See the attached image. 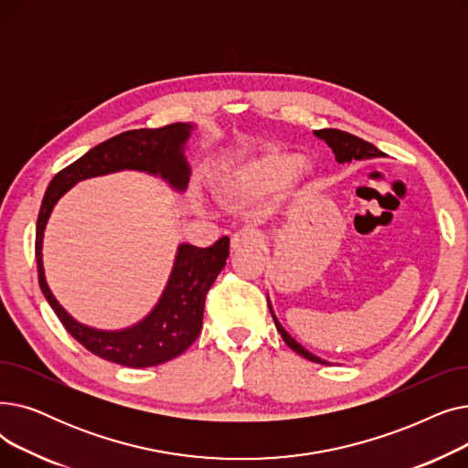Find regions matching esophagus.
Returning <instances> with one entry per match:
<instances>
[{"label": "esophagus", "mask_w": 468, "mask_h": 468, "mask_svg": "<svg viewBox=\"0 0 468 468\" xmlns=\"http://www.w3.org/2000/svg\"><path fill=\"white\" fill-rule=\"evenodd\" d=\"M263 237L260 231L256 229H239L237 233H233L231 237V250H242V249H249V247H258V244H261Z\"/></svg>", "instance_id": "obj_1"}]
</instances>
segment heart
<instances>
[{"label":"heart","mask_w":468,"mask_h":468,"mask_svg":"<svg viewBox=\"0 0 468 468\" xmlns=\"http://www.w3.org/2000/svg\"><path fill=\"white\" fill-rule=\"evenodd\" d=\"M307 172L309 165L298 161L296 155L281 150H267L221 178V187L237 199H261L286 187L293 175L305 176Z\"/></svg>","instance_id":"b5f03b06"}]
</instances>
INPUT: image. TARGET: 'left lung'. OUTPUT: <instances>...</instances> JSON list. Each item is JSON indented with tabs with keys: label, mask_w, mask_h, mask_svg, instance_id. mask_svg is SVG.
Masks as SVG:
<instances>
[{
	"label": "left lung",
	"mask_w": 468,
	"mask_h": 468,
	"mask_svg": "<svg viewBox=\"0 0 468 468\" xmlns=\"http://www.w3.org/2000/svg\"><path fill=\"white\" fill-rule=\"evenodd\" d=\"M313 134H314L316 138H321V140L330 147V150H332L334 155H335V161H337L339 165H343V163H353V161H364V159H374V157H383V155H385L381 150H378V147H376L374 144L366 142V140H362V138H358V136H355V134L337 131V129H321V131H314ZM267 305H269V311H271V316H273V321H275V326H277L279 334L282 335L284 343H286V346H288L292 351H296L298 355H302L303 358H307V360H311V362L324 364V366L330 364L328 360H324V358H321V356H316V355L309 353V351L302 346V343H298L296 339H293V337L284 330V326L281 324V321H279L275 311H273L271 302H269V296H267Z\"/></svg>",
	"instance_id": "left-lung-1"
}]
</instances>
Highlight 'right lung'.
Returning a JSON list of instances; mask_svg holds the SVG:
<instances>
[{
    "instance_id": "right-lung-1",
    "label": "right lung",
    "mask_w": 468,
    "mask_h": 468,
    "mask_svg": "<svg viewBox=\"0 0 468 468\" xmlns=\"http://www.w3.org/2000/svg\"><path fill=\"white\" fill-rule=\"evenodd\" d=\"M195 129L193 122H172L163 129L121 133L94 145L83 157L60 170L48 184L37 216L36 260L39 286L45 300L60 318L68 334L92 355L129 366L150 367L182 355L197 339L203 326L205 298L229 256V237H221L208 249L178 244L175 265L155 307L140 323L122 330H98L78 323L53 296L43 269V235L60 197L81 180L112 175L119 170H138L159 176L172 189H187L191 168L184 155Z\"/></svg>"
}]
</instances>
